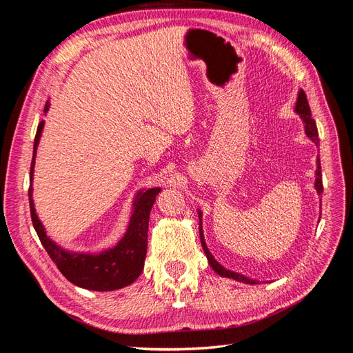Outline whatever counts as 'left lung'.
Listing matches in <instances>:
<instances>
[{"label":"left lung","mask_w":353,"mask_h":353,"mask_svg":"<svg viewBox=\"0 0 353 353\" xmlns=\"http://www.w3.org/2000/svg\"><path fill=\"white\" fill-rule=\"evenodd\" d=\"M294 112L302 117V121L305 123V132L306 135L311 138V140L315 143V144H319V138H318V130H316V123L315 121L312 119L311 116V108H309V103H307V99H306V94L303 90L299 91L297 94V101H296V108H294ZM318 165H316V170H315V190L318 194L323 193V175H321V163H319V157H318ZM199 231H200V241H201V245H203V250H205L206 253V258H208V262L209 265L212 266V270L215 271L216 274H219L221 276H227V279H232L236 281H240V283H245V284H259V281L256 280H252V279H248V276H244L239 272H232L227 268H223V266L213 258V254L209 252L208 245H206V241H205V237H203V228H201V212L199 210Z\"/></svg>","instance_id":"left-lung-1"}]
</instances>
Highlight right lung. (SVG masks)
<instances>
[{"instance_id":"right-lung-1","label":"right lung","mask_w":353,"mask_h":353,"mask_svg":"<svg viewBox=\"0 0 353 353\" xmlns=\"http://www.w3.org/2000/svg\"><path fill=\"white\" fill-rule=\"evenodd\" d=\"M50 109V101H47L44 113ZM44 121H41L37 130L34 141V156L30 163V181L34 176L37 147L41 138ZM160 193V188H148L137 194L132 205V215L130 225L122 240L113 249L104 250L99 254L92 253H73L60 248L52 241L46 232L44 225L38 219L35 212L34 200H32V185L29 187V208L30 218L38 237L50 254V258L57 265L60 272L74 285L87 288L95 292H112L132 284L140 276L145 253H147V231L148 218L156 196Z\"/></svg>"}]
</instances>
